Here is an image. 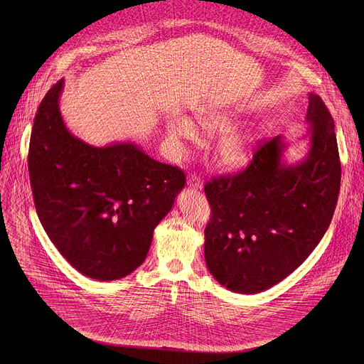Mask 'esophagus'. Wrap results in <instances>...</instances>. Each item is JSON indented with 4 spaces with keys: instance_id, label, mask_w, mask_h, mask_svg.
<instances>
[{
    "instance_id": "obj_1",
    "label": "esophagus",
    "mask_w": 364,
    "mask_h": 364,
    "mask_svg": "<svg viewBox=\"0 0 364 364\" xmlns=\"http://www.w3.org/2000/svg\"><path fill=\"white\" fill-rule=\"evenodd\" d=\"M188 186L192 188H202L203 187V180L199 176H190L188 177Z\"/></svg>"
}]
</instances>
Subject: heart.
I'll return each mask as SVG.
<instances>
[{"instance_id": "b5f03b06", "label": "heart", "mask_w": 364, "mask_h": 364, "mask_svg": "<svg viewBox=\"0 0 364 364\" xmlns=\"http://www.w3.org/2000/svg\"><path fill=\"white\" fill-rule=\"evenodd\" d=\"M202 128L208 132L227 131L232 128V121L224 113H214L200 121ZM168 134L174 141H196L199 131L196 125L186 117H176L168 122ZM220 155L227 165L245 166L251 159V147L242 134L230 132L220 143Z\"/></svg>"}]
</instances>
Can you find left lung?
<instances>
[{
    "label": "left lung",
    "instance_id": "obj_1",
    "mask_svg": "<svg viewBox=\"0 0 364 364\" xmlns=\"http://www.w3.org/2000/svg\"><path fill=\"white\" fill-rule=\"evenodd\" d=\"M311 147L296 165L282 161L280 136L258 144L251 164L205 184L211 218L205 228L209 273L228 291L258 294L309 258L332 221L341 161L335 122L318 95H309Z\"/></svg>",
    "mask_w": 364,
    "mask_h": 364
}]
</instances>
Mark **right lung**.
Wrapping results in <instances>:
<instances>
[{
	"mask_svg": "<svg viewBox=\"0 0 364 364\" xmlns=\"http://www.w3.org/2000/svg\"><path fill=\"white\" fill-rule=\"evenodd\" d=\"M62 90L63 80L48 90L32 127L28 168L36 214L76 270L118 280L146 259L186 176L132 143L94 147L73 137L59 109Z\"/></svg>",
	"mask_w": 364,
	"mask_h": 364,
	"instance_id": "obj_1",
	"label": "right lung"
}]
</instances>
